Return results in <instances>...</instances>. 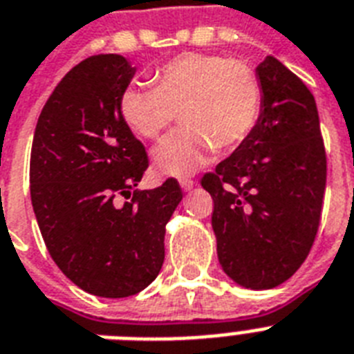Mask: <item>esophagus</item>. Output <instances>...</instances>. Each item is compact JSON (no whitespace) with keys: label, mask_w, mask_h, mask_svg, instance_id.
Returning <instances> with one entry per match:
<instances>
[{"label":"esophagus","mask_w":354,"mask_h":354,"mask_svg":"<svg viewBox=\"0 0 354 354\" xmlns=\"http://www.w3.org/2000/svg\"><path fill=\"white\" fill-rule=\"evenodd\" d=\"M194 185H196V182L192 180V178H182V180H180V187H182V191H185V192L192 191V189H194Z\"/></svg>","instance_id":"1"}]
</instances>
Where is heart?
I'll list each match as a JSON object with an SVG mask.
<instances>
[{
    "label": "heart",
    "instance_id": "1",
    "mask_svg": "<svg viewBox=\"0 0 354 354\" xmlns=\"http://www.w3.org/2000/svg\"><path fill=\"white\" fill-rule=\"evenodd\" d=\"M154 88L127 86L118 111L129 129L156 140L176 120L185 124L153 151L156 171L183 176L218 149H232L254 129L261 111V82L239 59L187 52L158 66Z\"/></svg>",
    "mask_w": 354,
    "mask_h": 354
}]
</instances>
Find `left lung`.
Listing matches in <instances>:
<instances>
[{
	"label": "left lung",
	"mask_w": 354,
	"mask_h": 354,
	"mask_svg": "<svg viewBox=\"0 0 354 354\" xmlns=\"http://www.w3.org/2000/svg\"><path fill=\"white\" fill-rule=\"evenodd\" d=\"M261 111L254 129L201 180L214 200L223 272L239 286L270 290L308 257L326 191V151L313 95L268 55L255 68Z\"/></svg>",
	"instance_id": "1"
}]
</instances>
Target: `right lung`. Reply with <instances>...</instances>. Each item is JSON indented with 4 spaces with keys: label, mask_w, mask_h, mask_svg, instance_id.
I'll list each match as a JSON object with an SVG mask.
<instances>
[{
    "label": "right lung",
    "mask_w": 354,
    "mask_h": 354,
    "mask_svg": "<svg viewBox=\"0 0 354 354\" xmlns=\"http://www.w3.org/2000/svg\"><path fill=\"white\" fill-rule=\"evenodd\" d=\"M135 71L118 53L71 68L32 142L30 196L44 245L71 283L106 299L135 295L156 279L165 225L183 198L172 178L136 189L149 162L118 111ZM131 194L118 205V195Z\"/></svg>",
    "instance_id": "1"
}]
</instances>
